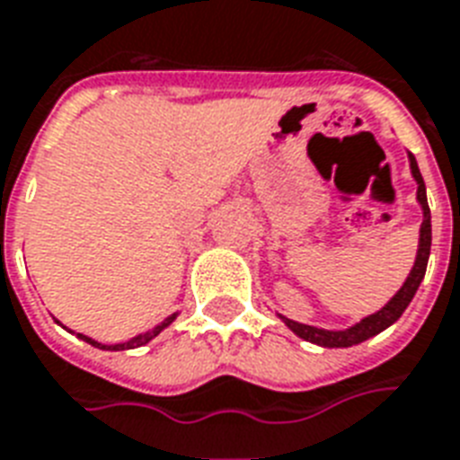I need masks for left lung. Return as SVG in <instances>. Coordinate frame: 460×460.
<instances>
[{
	"mask_svg": "<svg viewBox=\"0 0 460 460\" xmlns=\"http://www.w3.org/2000/svg\"><path fill=\"white\" fill-rule=\"evenodd\" d=\"M410 171H412V178L417 181V202L422 207V226H420V245H417L415 265L410 270L408 279L402 282V287L395 292L394 299L388 301L381 311L367 315L359 323H355L352 328H345V331H323V328L296 323L292 318L279 315L294 335H299L301 340H306V342H314V345L321 347H352L364 342V340L374 338V335H378L381 331H385L388 325H394L402 315V311L408 308V304L412 301V296H415L417 287L425 279L429 248H432V215H429V205H427L425 181H422V173H420V168H417V161L412 154H410Z\"/></svg>",
	"mask_w": 460,
	"mask_h": 460,
	"instance_id": "8db88e82",
	"label": "left lung"
}]
</instances>
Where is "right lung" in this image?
<instances>
[{
  "mask_svg": "<svg viewBox=\"0 0 460 460\" xmlns=\"http://www.w3.org/2000/svg\"><path fill=\"white\" fill-rule=\"evenodd\" d=\"M175 315H178V314H171V315H168V318H164V321H161L159 325H154L152 331L142 332V335H137V338L128 340V342H120V345H101V342H96V340L86 338V335H82V332H76V338H82L84 342H89V345L98 347V349H135V347L146 345V342H149V340L156 338V335H159V332L164 331V328H168V325L173 323V321H175Z\"/></svg>",
  "mask_w": 460,
  "mask_h": 460,
  "instance_id": "obj_1",
  "label": "right lung"
}]
</instances>
